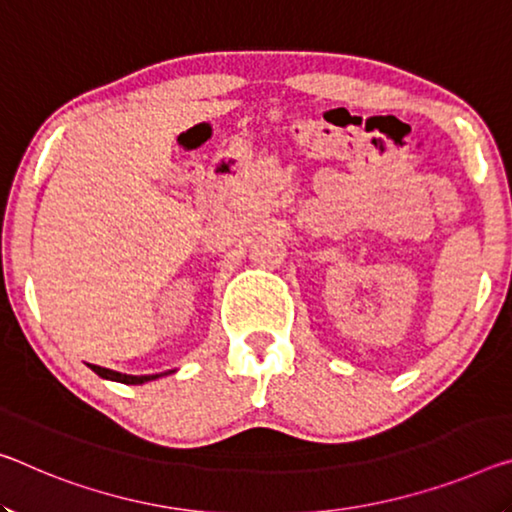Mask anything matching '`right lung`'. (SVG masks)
<instances>
[{
    "mask_svg": "<svg viewBox=\"0 0 512 512\" xmlns=\"http://www.w3.org/2000/svg\"><path fill=\"white\" fill-rule=\"evenodd\" d=\"M88 367H91L100 378L113 380V383H123V385H143V383H150V380H157L161 376H166V373L175 371V369H170V371H164V373H148V376H129V373L104 369V367H97V364H88Z\"/></svg>",
    "mask_w": 512,
    "mask_h": 512,
    "instance_id": "1",
    "label": "right lung"
}]
</instances>
